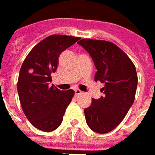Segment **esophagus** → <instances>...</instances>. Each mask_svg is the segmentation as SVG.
Listing matches in <instances>:
<instances>
[{"label": "esophagus", "mask_w": 155, "mask_h": 155, "mask_svg": "<svg viewBox=\"0 0 155 155\" xmlns=\"http://www.w3.org/2000/svg\"><path fill=\"white\" fill-rule=\"evenodd\" d=\"M74 94H75V95H80V94H82V92L80 89H75L74 90Z\"/></svg>", "instance_id": "34e87169"}]
</instances>
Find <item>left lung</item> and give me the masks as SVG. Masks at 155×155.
I'll return each mask as SVG.
<instances>
[{
  "label": "left lung",
  "mask_w": 155,
  "mask_h": 155,
  "mask_svg": "<svg viewBox=\"0 0 155 155\" xmlns=\"http://www.w3.org/2000/svg\"><path fill=\"white\" fill-rule=\"evenodd\" d=\"M93 58L94 81L104 83V97L92 99L84 110L89 128L105 134L120 124L134 103L137 87L136 67L130 57L111 42L84 38L78 42Z\"/></svg>",
  "instance_id": "8db88e82"
}]
</instances>
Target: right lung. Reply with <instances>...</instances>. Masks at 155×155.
Wrapping results in <instances>:
<instances>
[{"instance_id": "1", "label": "right lung", "mask_w": 155, "mask_h": 155, "mask_svg": "<svg viewBox=\"0 0 155 155\" xmlns=\"http://www.w3.org/2000/svg\"><path fill=\"white\" fill-rule=\"evenodd\" d=\"M79 39L67 35L49 36L32 48L20 68L17 84L20 104L30 123L40 130L51 132L60 126L74 95L72 89L61 91L50 81L61 52Z\"/></svg>"}]
</instances>
